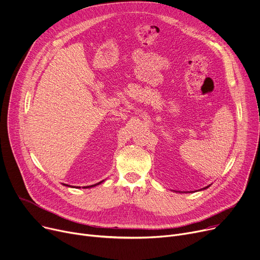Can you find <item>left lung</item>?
Listing matches in <instances>:
<instances>
[{
    "label": "left lung",
    "mask_w": 260,
    "mask_h": 260,
    "mask_svg": "<svg viewBox=\"0 0 260 260\" xmlns=\"http://www.w3.org/2000/svg\"><path fill=\"white\" fill-rule=\"evenodd\" d=\"M208 186H210V184L209 185H207V186H205V187H203V188H201V190H199V191H202V190H205V188H207ZM174 192H176L177 193V191H174ZM178 193H182V192H178ZM183 193H185V192H183ZM187 193V192H186ZM188 193H190V192H188Z\"/></svg>",
    "instance_id": "1"
}]
</instances>
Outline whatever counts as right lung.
Wrapping results in <instances>:
<instances>
[{
	"instance_id": "1",
	"label": "right lung",
	"mask_w": 260,
	"mask_h": 260,
	"mask_svg": "<svg viewBox=\"0 0 260 260\" xmlns=\"http://www.w3.org/2000/svg\"><path fill=\"white\" fill-rule=\"evenodd\" d=\"M102 182H104V180H102V181H100V182H98V183H95V184H92V185H88V186H84V188H87V187H92V186H96V185H99V184H101ZM65 185H68V184H65ZM69 186V185H68ZM81 187V186H80Z\"/></svg>"
}]
</instances>
